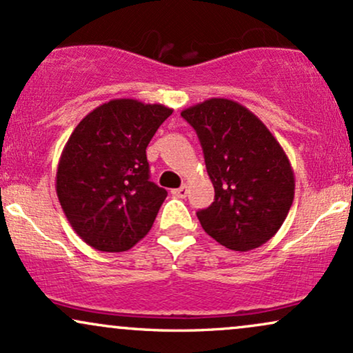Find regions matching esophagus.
Masks as SVG:
<instances>
[{
	"label": "esophagus",
	"mask_w": 353,
	"mask_h": 353,
	"mask_svg": "<svg viewBox=\"0 0 353 353\" xmlns=\"http://www.w3.org/2000/svg\"><path fill=\"white\" fill-rule=\"evenodd\" d=\"M188 192H189V189H188V185H181V188L179 189H174L172 190V194H174V196H176V197H181V199H184V197L185 196H188Z\"/></svg>",
	"instance_id": "obj_1"
}]
</instances>
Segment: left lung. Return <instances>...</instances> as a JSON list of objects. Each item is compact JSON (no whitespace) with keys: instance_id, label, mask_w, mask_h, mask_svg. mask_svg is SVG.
<instances>
[{"instance_id":"8db88e82","label":"left lung","mask_w":353,"mask_h":353,"mask_svg":"<svg viewBox=\"0 0 353 353\" xmlns=\"http://www.w3.org/2000/svg\"><path fill=\"white\" fill-rule=\"evenodd\" d=\"M199 137L214 202L197 212L202 229L247 252L275 236L294 201L295 177L282 145L254 112L212 98L181 112Z\"/></svg>"}]
</instances>
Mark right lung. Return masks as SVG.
<instances>
[{"label": "right lung", "instance_id": "add662e5", "mask_svg": "<svg viewBox=\"0 0 353 353\" xmlns=\"http://www.w3.org/2000/svg\"><path fill=\"white\" fill-rule=\"evenodd\" d=\"M171 114L163 104L112 99L76 125L59 157L56 194L88 245L124 252L151 230L168 190L149 181L145 148Z\"/></svg>", "mask_w": 353, "mask_h": 353}]
</instances>
